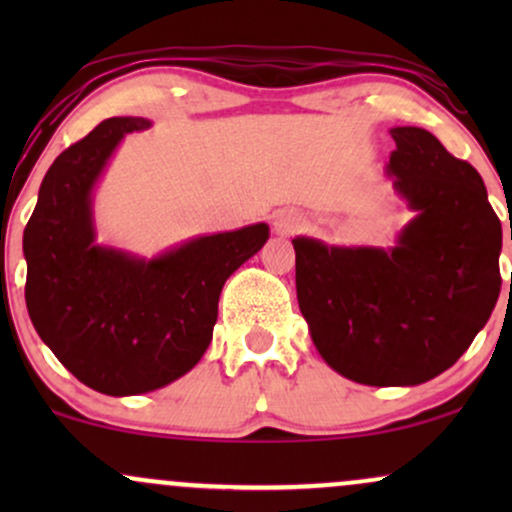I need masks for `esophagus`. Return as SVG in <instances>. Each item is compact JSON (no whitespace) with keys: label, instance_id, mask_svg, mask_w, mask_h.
Returning a JSON list of instances; mask_svg holds the SVG:
<instances>
[{"label":"esophagus","instance_id":"34e87169","mask_svg":"<svg viewBox=\"0 0 512 512\" xmlns=\"http://www.w3.org/2000/svg\"><path fill=\"white\" fill-rule=\"evenodd\" d=\"M301 226L303 219L296 209H279L274 214V231L279 233V236H291V233H296Z\"/></svg>","mask_w":512,"mask_h":512}]
</instances>
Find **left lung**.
Instances as JSON below:
<instances>
[{"label":"left lung","instance_id":"1","mask_svg":"<svg viewBox=\"0 0 512 512\" xmlns=\"http://www.w3.org/2000/svg\"><path fill=\"white\" fill-rule=\"evenodd\" d=\"M387 175L414 211L392 248L298 236L296 293L327 366L361 385H421L474 342L501 293L503 233L481 175L421 127H392ZM512 240V236H510Z\"/></svg>","mask_w":512,"mask_h":512}]
</instances>
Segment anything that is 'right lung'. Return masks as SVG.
Returning a JSON list of instances; mask_svg holds the SVG:
<instances>
[{"instance_id":"right-lung-1","label":"right lung","mask_w":512,"mask_h":512,"mask_svg":"<svg viewBox=\"0 0 512 512\" xmlns=\"http://www.w3.org/2000/svg\"><path fill=\"white\" fill-rule=\"evenodd\" d=\"M144 117H110L55 158L23 231L26 305L35 332L74 378L127 397L197 366L214 334L226 279L267 243V223L199 236L161 255L96 243L93 190Z\"/></svg>"}]
</instances>
